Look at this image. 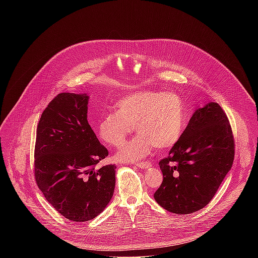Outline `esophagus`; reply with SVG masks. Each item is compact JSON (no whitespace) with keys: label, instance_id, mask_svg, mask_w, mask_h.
Returning a JSON list of instances; mask_svg holds the SVG:
<instances>
[{"label":"esophagus","instance_id":"obj_1","mask_svg":"<svg viewBox=\"0 0 258 258\" xmlns=\"http://www.w3.org/2000/svg\"><path fill=\"white\" fill-rule=\"evenodd\" d=\"M136 165H137L139 168L146 169V168L151 167V166H152V163L149 162V161H143V162H138V163H136Z\"/></svg>","mask_w":258,"mask_h":258}]
</instances>
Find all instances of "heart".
I'll use <instances>...</instances> for the list:
<instances>
[{"label": "heart", "mask_w": 258, "mask_h": 258, "mask_svg": "<svg viewBox=\"0 0 258 258\" xmlns=\"http://www.w3.org/2000/svg\"><path fill=\"white\" fill-rule=\"evenodd\" d=\"M186 123L185 105L174 92L145 91L123 97L116 111L105 114L99 122L100 138L119 148L134 132L139 135L117 153L120 161L133 162L144 158L154 146L165 149L180 138Z\"/></svg>", "instance_id": "heart-1"}]
</instances>
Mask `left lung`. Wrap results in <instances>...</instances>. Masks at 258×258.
Masks as SVG:
<instances>
[{
  "mask_svg": "<svg viewBox=\"0 0 258 258\" xmlns=\"http://www.w3.org/2000/svg\"><path fill=\"white\" fill-rule=\"evenodd\" d=\"M235 141L227 114L217 103L197 109L168 156L159 161L163 180L154 193L172 213L205 207L231 169Z\"/></svg>",
  "mask_w": 258,
  "mask_h": 258,
  "instance_id": "obj_1",
  "label": "left lung"
}]
</instances>
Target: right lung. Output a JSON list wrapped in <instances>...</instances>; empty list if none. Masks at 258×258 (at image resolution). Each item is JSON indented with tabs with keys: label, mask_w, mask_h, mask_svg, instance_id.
Wrapping results in <instances>:
<instances>
[{
	"label": "right lung",
	"mask_w": 258,
	"mask_h": 258,
	"mask_svg": "<svg viewBox=\"0 0 258 258\" xmlns=\"http://www.w3.org/2000/svg\"><path fill=\"white\" fill-rule=\"evenodd\" d=\"M86 94L61 93L42 113L34 147V178L47 201L72 222L100 214L115 188V164L97 168L108 150L87 119Z\"/></svg>",
	"instance_id": "obj_1"
}]
</instances>
